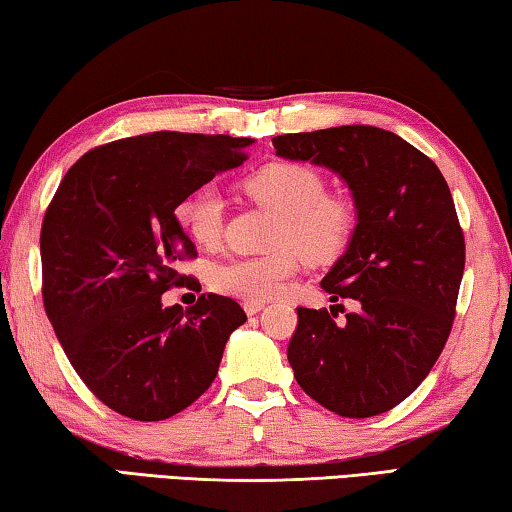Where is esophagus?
<instances>
[{
	"mask_svg": "<svg viewBox=\"0 0 512 512\" xmlns=\"http://www.w3.org/2000/svg\"><path fill=\"white\" fill-rule=\"evenodd\" d=\"M242 308H245L247 315H256V313H261L263 308H265V301H245V304H242Z\"/></svg>",
	"mask_w": 512,
	"mask_h": 512,
	"instance_id": "1",
	"label": "esophagus"
}]
</instances>
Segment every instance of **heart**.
Masks as SVG:
<instances>
[{
	"label": "heart",
	"instance_id": "1",
	"mask_svg": "<svg viewBox=\"0 0 512 512\" xmlns=\"http://www.w3.org/2000/svg\"><path fill=\"white\" fill-rule=\"evenodd\" d=\"M242 190L279 215L274 254L233 258L213 267L211 286L226 297L265 301L286 290L306 261L333 263L347 249L356 215L347 199L329 197L322 174L304 163L276 161L242 179ZM177 220L197 247H213L222 233V197L204 188L177 206Z\"/></svg>",
	"mask_w": 512,
	"mask_h": 512
}]
</instances>
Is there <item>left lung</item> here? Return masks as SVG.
I'll return each mask as SVG.
<instances>
[{"label":"left lung","mask_w":512,"mask_h":512,"mask_svg":"<svg viewBox=\"0 0 512 512\" xmlns=\"http://www.w3.org/2000/svg\"><path fill=\"white\" fill-rule=\"evenodd\" d=\"M272 142L276 156L338 174L356 208L349 245L322 288L358 308L345 324L326 308H297L290 367L331 413L381 415L426 379L454 322L465 240L449 186L420 149L365 124Z\"/></svg>","instance_id":"1"}]
</instances>
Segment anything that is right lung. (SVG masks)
<instances>
[{"label": "right lung", "instance_id": "add662e5", "mask_svg": "<svg viewBox=\"0 0 512 512\" xmlns=\"http://www.w3.org/2000/svg\"><path fill=\"white\" fill-rule=\"evenodd\" d=\"M251 138L156 131L83 154L40 231L43 301L65 356L115 413L161 422L211 388L226 340L247 322L236 301L201 295L183 311L163 292L197 256L179 201L245 161Z\"/></svg>", "mask_w": 512, "mask_h": 512}]
</instances>
